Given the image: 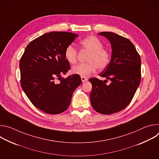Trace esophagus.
Masks as SVG:
<instances>
[{
  "mask_svg": "<svg viewBox=\"0 0 159 159\" xmlns=\"http://www.w3.org/2000/svg\"><path fill=\"white\" fill-rule=\"evenodd\" d=\"M81 80H82V81L84 82H85V81H87V79L85 78V77H81Z\"/></svg>",
  "mask_w": 159,
  "mask_h": 159,
  "instance_id": "34e87169",
  "label": "esophagus"
}]
</instances>
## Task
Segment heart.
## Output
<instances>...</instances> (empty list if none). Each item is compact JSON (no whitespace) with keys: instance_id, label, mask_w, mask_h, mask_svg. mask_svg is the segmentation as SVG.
Listing matches in <instances>:
<instances>
[{"instance_id":"heart-1","label":"heart","mask_w":159,"mask_h":159,"mask_svg":"<svg viewBox=\"0 0 159 159\" xmlns=\"http://www.w3.org/2000/svg\"><path fill=\"white\" fill-rule=\"evenodd\" d=\"M79 44L81 49L89 52V54L85 59L87 62L80 63L72 68V74L87 77L94 72L98 68L101 70L104 69L109 64L111 53L103 48V44L98 38L89 36L82 39ZM64 57L69 63L74 64L77 60V52L72 45H68L64 52Z\"/></svg>"}]
</instances>
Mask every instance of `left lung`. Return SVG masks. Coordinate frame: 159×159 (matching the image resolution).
Instances as JSON below:
<instances>
[{"label": "left lung", "mask_w": 159, "mask_h": 159, "mask_svg": "<svg viewBox=\"0 0 159 159\" xmlns=\"http://www.w3.org/2000/svg\"><path fill=\"white\" fill-rule=\"evenodd\" d=\"M111 44L109 64L99 74L107 80L89 79L93 88L90 94L94 109L111 115L124 109L131 101L141 80V59L133 44L127 38L111 32H101ZM111 80L109 85L106 81Z\"/></svg>", "instance_id": "8db88e82"}]
</instances>
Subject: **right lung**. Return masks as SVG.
<instances>
[{
	"label": "right lung",
	"instance_id": "right-lung-1",
	"mask_svg": "<svg viewBox=\"0 0 159 159\" xmlns=\"http://www.w3.org/2000/svg\"><path fill=\"white\" fill-rule=\"evenodd\" d=\"M76 37L77 34L70 32L44 34L28 44L20 58L22 89L36 107L48 114L66 110L74 91L82 82L79 75L61 77L70 69L64 52Z\"/></svg>",
	"mask_w": 159,
	"mask_h": 159
}]
</instances>
